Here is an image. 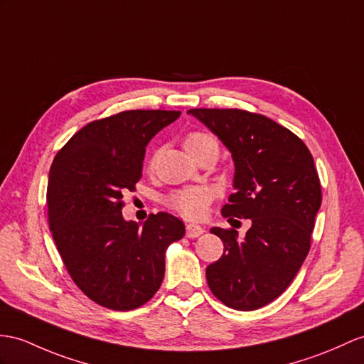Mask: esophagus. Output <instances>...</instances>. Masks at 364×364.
<instances>
[{
  "label": "esophagus",
  "instance_id": "obj_1",
  "mask_svg": "<svg viewBox=\"0 0 364 364\" xmlns=\"http://www.w3.org/2000/svg\"><path fill=\"white\" fill-rule=\"evenodd\" d=\"M185 230H187L185 233H187L188 237H198L203 233V228L200 225H196V224H188Z\"/></svg>",
  "mask_w": 364,
  "mask_h": 364
}]
</instances>
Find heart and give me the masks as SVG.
Masks as SVG:
<instances>
[{"mask_svg":"<svg viewBox=\"0 0 364 364\" xmlns=\"http://www.w3.org/2000/svg\"><path fill=\"white\" fill-rule=\"evenodd\" d=\"M210 141L216 144L215 137L205 134V132H191V134L185 139V148H187V151H191V149L198 148L203 144H210ZM213 198H215V191L210 187H205V185H196V187L183 188L171 193L170 196L166 198V205L187 219H202L208 213Z\"/></svg>","mask_w":364,"mask_h":364,"instance_id":"1","label":"heart"}]
</instances>
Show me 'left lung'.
Returning a JSON list of instances; mask_svg holds the SVG:
<instances>
[{
	"label": "left lung",
	"instance_id": "left-lung-1",
	"mask_svg": "<svg viewBox=\"0 0 364 364\" xmlns=\"http://www.w3.org/2000/svg\"><path fill=\"white\" fill-rule=\"evenodd\" d=\"M232 154L233 190L223 216L252 219L242 239L213 227L224 255L210 264L207 282L218 299L255 310L284 291L310 249L321 185L314 157L294 132L241 109H190ZM232 219V218H230Z\"/></svg>",
	"mask_w": 364,
	"mask_h": 364
}]
</instances>
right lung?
<instances>
[{
	"label": "right lung",
	"instance_id": "add662e5",
	"mask_svg": "<svg viewBox=\"0 0 364 364\" xmlns=\"http://www.w3.org/2000/svg\"><path fill=\"white\" fill-rule=\"evenodd\" d=\"M179 111L136 109L87 123L57 153L49 171V227L75 284L97 304L131 310L162 284L165 250L185 235L181 219L149 215L144 225L122 215L146 146Z\"/></svg>",
	"mask_w": 364,
	"mask_h": 364
}]
</instances>
